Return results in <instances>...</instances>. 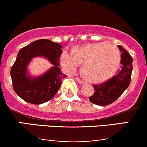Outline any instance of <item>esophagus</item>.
Segmentation results:
<instances>
[{"label": "esophagus", "instance_id": "obj_1", "mask_svg": "<svg viewBox=\"0 0 147 147\" xmlns=\"http://www.w3.org/2000/svg\"><path fill=\"white\" fill-rule=\"evenodd\" d=\"M75 80H76V82H78L79 84H84V82H83V81L82 80V79H79V78H77V77H76V78H75Z\"/></svg>", "mask_w": 147, "mask_h": 147}]
</instances>
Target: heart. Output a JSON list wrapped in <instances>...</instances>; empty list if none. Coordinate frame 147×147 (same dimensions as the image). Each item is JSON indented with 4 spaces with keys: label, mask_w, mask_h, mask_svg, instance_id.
I'll list each match as a JSON object with an SVG mask.
<instances>
[{
    "label": "heart",
    "mask_w": 147,
    "mask_h": 147,
    "mask_svg": "<svg viewBox=\"0 0 147 147\" xmlns=\"http://www.w3.org/2000/svg\"><path fill=\"white\" fill-rule=\"evenodd\" d=\"M120 52L116 45L106 42L76 47L71 54L63 51L61 65L68 72L82 65L80 74L90 83H102L111 78L120 63Z\"/></svg>",
    "instance_id": "b5f03b06"
}]
</instances>
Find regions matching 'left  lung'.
<instances>
[{
  "label": "left lung",
  "instance_id": "left-lung-1",
  "mask_svg": "<svg viewBox=\"0 0 147 147\" xmlns=\"http://www.w3.org/2000/svg\"><path fill=\"white\" fill-rule=\"evenodd\" d=\"M118 48L121 51L122 68L109 80L93 86L95 92L89 100L96 105L106 106L114 102L127 89L131 82L133 59L121 45H118Z\"/></svg>",
  "mask_w": 147,
  "mask_h": 147
}]
</instances>
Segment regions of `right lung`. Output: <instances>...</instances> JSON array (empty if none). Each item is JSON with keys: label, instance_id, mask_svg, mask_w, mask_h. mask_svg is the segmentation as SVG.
Wrapping results in <instances>:
<instances>
[{"label": "right lung", "instance_id": "obj_1", "mask_svg": "<svg viewBox=\"0 0 147 147\" xmlns=\"http://www.w3.org/2000/svg\"><path fill=\"white\" fill-rule=\"evenodd\" d=\"M61 52L60 43L48 39L36 40L21 49L10 71L15 92L32 104H43L53 98L61 85L62 79L67 77L59 68ZM35 57L46 58L53 66L41 76H32L28 65Z\"/></svg>", "mask_w": 147, "mask_h": 147}]
</instances>
